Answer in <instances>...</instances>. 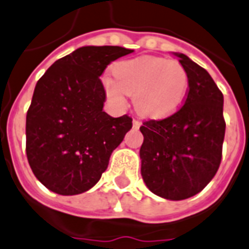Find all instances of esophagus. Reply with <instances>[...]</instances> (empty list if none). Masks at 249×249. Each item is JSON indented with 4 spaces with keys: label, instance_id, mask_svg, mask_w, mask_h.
<instances>
[{
    "label": "esophagus",
    "instance_id": "1",
    "mask_svg": "<svg viewBox=\"0 0 249 249\" xmlns=\"http://www.w3.org/2000/svg\"><path fill=\"white\" fill-rule=\"evenodd\" d=\"M132 124H134V128H140L141 122H140V121H139V119H134V122H132Z\"/></svg>",
    "mask_w": 249,
    "mask_h": 249
}]
</instances>
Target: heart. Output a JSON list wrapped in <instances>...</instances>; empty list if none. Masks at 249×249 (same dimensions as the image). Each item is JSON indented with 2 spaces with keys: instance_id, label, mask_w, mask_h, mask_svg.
<instances>
[{
  "instance_id": "b5f03b06",
  "label": "heart",
  "mask_w": 249,
  "mask_h": 249,
  "mask_svg": "<svg viewBox=\"0 0 249 249\" xmlns=\"http://www.w3.org/2000/svg\"><path fill=\"white\" fill-rule=\"evenodd\" d=\"M114 76L101 78L105 93L118 107L134 93L137 112L150 118H162L176 112L189 90V74L178 60L163 57H136L117 63Z\"/></svg>"
}]
</instances>
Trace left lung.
Masks as SVG:
<instances>
[{"instance_id":"obj_1","label":"left lung","mask_w":249,"mask_h":249,"mask_svg":"<svg viewBox=\"0 0 249 249\" xmlns=\"http://www.w3.org/2000/svg\"><path fill=\"white\" fill-rule=\"evenodd\" d=\"M189 74L184 105L164 119L140 127L141 176L164 199L182 200L202 192L217 172L225 137L224 95L208 71L175 53Z\"/></svg>"}]
</instances>
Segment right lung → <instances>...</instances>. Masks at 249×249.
I'll use <instances>...</instances> for the list:
<instances>
[{
  "label": "right lung",
  "mask_w": 249,
  "mask_h": 249,
  "mask_svg": "<svg viewBox=\"0 0 249 249\" xmlns=\"http://www.w3.org/2000/svg\"><path fill=\"white\" fill-rule=\"evenodd\" d=\"M131 53L119 46L79 47L38 79L27 113L25 150L35 176L51 192L90 190L131 130V117L113 118L103 110L100 81L112 61Z\"/></svg>",
  "instance_id": "right-lung-1"
}]
</instances>
